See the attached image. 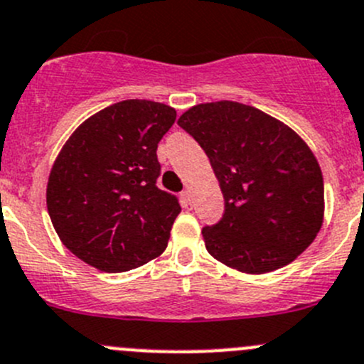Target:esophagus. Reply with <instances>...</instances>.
<instances>
[{"label": "esophagus", "instance_id": "esophagus-1", "mask_svg": "<svg viewBox=\"0 0 364 364\" xmlns=\"http://www.w3.org/2000/svg\"><path fill=\"white\" fill-rule=\"evenodd\" d=\"M181 204L183 208H186V210H190L192 208V193H190V190H183L181 192Z\"/></svg>", "mask_w": 364, "mask_h": 364}]
</instances>
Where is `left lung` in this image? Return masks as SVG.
<instances>
[{"mask_svg": "<svg viewBox=\"0 0 364 364\" xmlns=\"http://www.w3.org/2000/svg\"><path fill=\"white\" fill-rule=\"evenodd\" d=\"M178 124L210 158L224 196L222 218L203 228L215 259L264 274L311 245L323 220V178L294 129L235 101L197 105Z\"/></svg>", "mask_w": 364, "mask_h": 364, "instance_id": "8db88e82", "label": "left lung"}]
</instances>
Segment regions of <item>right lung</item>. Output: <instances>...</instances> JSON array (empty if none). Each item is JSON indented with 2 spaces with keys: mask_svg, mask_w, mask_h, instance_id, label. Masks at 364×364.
Wrapping results in <instances>:
<instances>
[{
  "mask_svg": "<svg viewBox=\"0 0 364 364\" xmlns=\"http://www.w3.org/2000/svg\"><path fill=\"white\" fill-rule=\"evenodd\" d=\"M174 121L167 105L128 100L70 135L53 164L46 203L74 256L103 272H126L164 252L181 206L156 186V149Z\"/></svg>",
  "mask_w": 364,
  "mask_h": 364,
  "instance_id": "1",
  "label": "right lung"
}]
</instances>
